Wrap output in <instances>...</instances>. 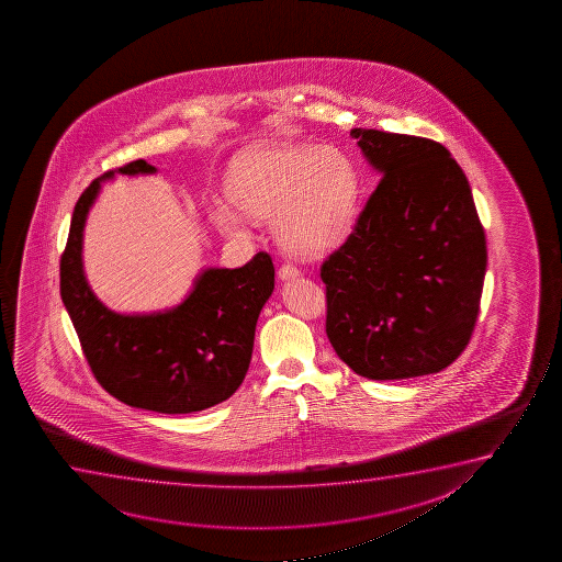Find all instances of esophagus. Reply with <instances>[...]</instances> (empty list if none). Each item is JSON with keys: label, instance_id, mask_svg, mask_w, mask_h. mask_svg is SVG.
Wrapping results in <instances>:
<instances>
[{"label": "esophagus", "instance_id": "esophagus-1", "mask_svg": "<svg viewBox=\"0 0 562 562\" xmlns=\"http://www.w3.org/2000/svg\"><path fill=\"white\" fill-rule=\"evenodd\" d=\"M300 277V270L297 267H293V265H282L280 269H278V278L280 280H293V278Z\"/></svg>", "mask_w": 562, "mask_h": 562}]
</instances>
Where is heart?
<instances>
[{"label": "heart", "instance_id": "1", "mask_svg": "<svg viewBox=\"0 0 562 562\" xmlns=\"http://www.w3.org/2000/svg\"><path fill=\"white\" fill-rule=\"evenodd\" d=\"M224 190L239 213L272 218L274 236L290 254L321 257L353 228L359 172L338 147H267L232 162ZM239 213L216 209L213 221L224 234H239Z\"/></svg>", "mask_w": 562, "mask_h": 562}]
</instances>
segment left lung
I'll return each mask as SVG.
<instances>
[{"instance_id":"8db88e82","label":"left lung","mask_w":562,"mask_h":562,"mask_svg":"<svg viewBox=\"0 0 562 562\" xmlns=\"http://www.w3.org/2000/svg\"><path fill=\"white\" fill-rule=\"evenodd\" d=\"M351 138L382 180L321 269L326 334L359 376L434 374L469 346L484 288L487 249L469 180L434 139L372 128Z\"/></svg>"}]
</instances>
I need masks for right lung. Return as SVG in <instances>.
<instances>
[{"label": "right lung", "mask_w": 562, "mask_h": 562, "mask_svg": "<svg viewBox=\"0 0 562 562\" xmlns=\"http://www.w3.org/2000/svg\"><path fill=\"white\" fill-rule=\"evenodd\" d=\"M155 172L139 159L86 188L61 257V300L105 392L131 407L186 415L223 403L244 382L257 318L274 290V265L270 255L257 254L239 269H203L184 300L162 311L128 315L109 308L86 278V218L103 182Z\"/></svg>", "instance_id": "add662e5"}]
</instances>
